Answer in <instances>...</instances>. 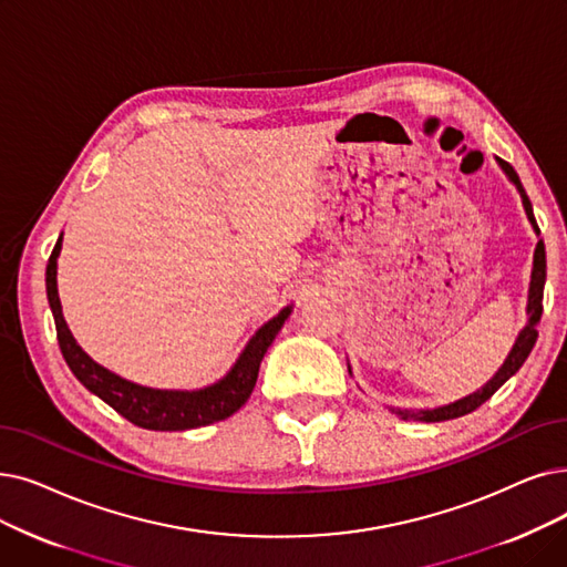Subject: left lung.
<instances>
[{"instance_id": "obj_1", "label": "left lung", "mask_w": 567, "mask_h": 567, "mask_svg": "<svg viewBox=\"0 0 567 567\" xmlns=\"http://www.w3.org/2000/svg\"><path fill=\"white\" fill-rule=\"evenodd\" d=\"M501 166L505 168V174L512 178V183L516 185V189L522 192V199H524V208L528 213V219L533 223L535 231H539L537 223H535V215H533V206L528 202V194L516 176V171L512 168V164H507L505 159H501ZM545 278H547V257H545V243L539 240L537 248H535V259H533V278H530V297H528V312H530V322L524 327V331L516 338L514 348L509 352V357L505 359V363L501 365V371L494 375L482 391L471 393V396H465L452 405L445 408H435V410H422V412H412V410H396L403 420H422V422H445V420H456V416H463L467 412L477 410L484 401H488L494 393L516 373L519 368L524 365V361L528 359L533 344L537 340V322H539V315H543V289H545Z\"/></svg>"}]
</instances>
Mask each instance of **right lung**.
Returning <instances> with one entry per match:
<instances>
[{
  "label": "right lung",
  "instance_id": "add662e5",
  "mask_svg": "<svg viewBox=\"0 0 567 567\" xmlns=\"http://www.w3.org/2000/svg\"><path fill=\"white\" fill-rule=\"evenodd\" d=\"M62 248V236L58 238L51 259L45 266V291L48 303H51L55 329H58V342L66 365L71 373L81 380L85 389H90L94 396H100L104 403H109L117 414L125 416L134 426L147 429V431H187L199 429L215 422H223L231 416L236 410L245 405L255 389L259 363L270 348V342L282 329L285 319L289 317L291 308L280 310L270 322H266L248 342V348L243 350L240 359L229 371L225 380H219L213 386H206L202 391H159L132 384L113 375L100 363H94L73 340L71 331L66 329V322L62 317V306L58 297V255Z\"/></svg>",
  "mask_w": 567,
  "mask_h": 567
}]
</instances>
